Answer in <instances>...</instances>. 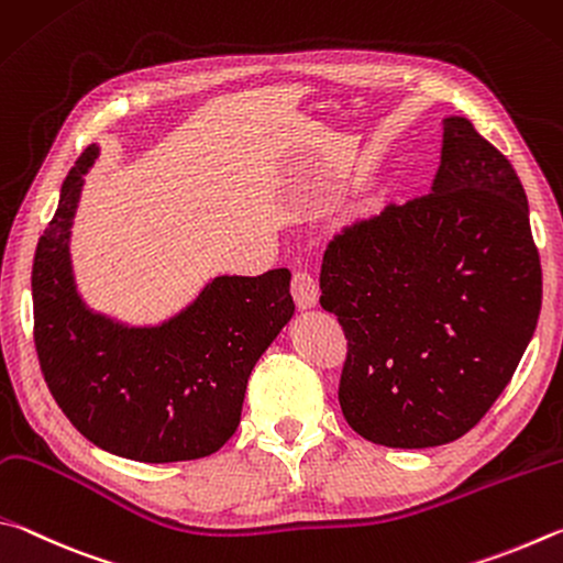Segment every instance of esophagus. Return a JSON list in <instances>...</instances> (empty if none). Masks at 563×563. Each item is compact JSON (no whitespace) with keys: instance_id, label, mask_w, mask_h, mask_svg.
Wrapping results in <instances>:
<instances>
[{"instance_id":"34e87169","label":"esophagus","mask_w":563,"mask_h":563,"mask_svg":"<svg viewBox=\"0 0 563 563\" xmlns=\"http://www.w3.org/2000/svg\"><path fill=\"white\" fill-rule=\"evenodd\" d=\"M291 297L299 309H311L319 301V284L309 272L297 269L291 276Z\"/></svg>"}]
</instances>
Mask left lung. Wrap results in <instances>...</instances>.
Segmentation results:
<instances>
[{
	"label": "left lung",
	"mask_w": 563,
	"mask_h": 563,
	"mask_svg": "<svg viewBox=\"0 0 563 563\" xmlns=\"http://www.w3.org/2000/svg\"><path fill=\"white\" fill-rule=\"evenodd\" d=\"M442 131L432 190L341 227L321 262V307L349 341L343 418L386 448H435L475 428L541 311L515 167L467 118H445Z\"/></svg>",
	"instance_id": "left-lung-1"
}]
</instances>
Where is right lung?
Segmentation results:
<instances>
[{
    "label": "right lung",
    "instance_id": "obj_1",
    "mask_svg": "<svg viewBox=\"0 0 563 563\" xmlns=\"http://www.w3.org/2000/svg\"><path fill=\"white\" fill-rule=\"evenodd\" d=\"M88 145L38 236L34 346L58 408L86 440L137 462L200 460L240 426L254 363L291 319V272L217 276L192 307L155 329H125L88 311L74 289L68 230Z\"/></svg>",
    "mask_w": 563,
    "mask_h": 563
}]
</instances>
